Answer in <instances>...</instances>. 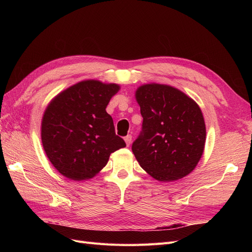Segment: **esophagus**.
Instances as JSON below:
<instances>
[{
    "mask_svg": "<svg viewBox=\"0 0 252 252\" xmlns=\"http://www.w3.org/2000/svg\"><path fill=\"white\" fill-rule=\"evenodd\" d=\"M124 140H125V142H126V145L127 146H129V145L131 144V140H132V136L130 135V134H128V135H126L125 138H124Z\"/></svg>",
    "mask_w": 252,
    "mask_h": 252,
    "instance_id": "obj_1",
    "label": "esophagus"
}]
</instances>
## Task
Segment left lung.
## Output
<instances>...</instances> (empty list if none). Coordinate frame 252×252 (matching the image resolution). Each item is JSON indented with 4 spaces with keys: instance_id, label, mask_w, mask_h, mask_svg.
<instances>
[{
    "instance_id": "1",
    "label": "left lung",
    "mask_w": 252,
    "mask_h": 252,
    "mask_svg": "<svg viewBox=\"0 0 252 252\" xmlns=\"http://www.w3.org/2000/svg\"><path fill=\"white\" fill-rule=\"evenodd\" d=\"M143 117L132 152L142 168L161 182L189 174L203 155L206 128L197 104L179 89L147 84L135 93Z\"/></svg>"
}]
</instances>
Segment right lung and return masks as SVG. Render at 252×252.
<instances>
[{"label":"right lung","instance_id":"right-lung-1","mask_svg":"<svg viewBox=\"0 0 252 252\" xmlns=\"http://www.w3.org/2000/svg\"><path fill=\"white\" fill-rule=\"evenodd\" d=\"M119 89L117 84L83 81L58 94L45 110L43 147L64 177L74 181L93 178L106 166L112 152L126 146L106 112Z\"/></svg>","mask_w":252,"mask_h":252}]
</instances>
